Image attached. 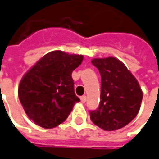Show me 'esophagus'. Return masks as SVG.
<instances>
[{
    "label": "esophagus",
    "instance_id": "1",
    "mask_svg": "<svg viewBox=\"0 0 159 159\" xmlns=\"http://www.w3.org/2000/svg\"><path fill=\"white\" fill-rule=\"evenodd\" d=\"M80 101H81L82 103H85V102H87V96L83 95V96L80 97Z\"/></svg>",
    "mask_w": 159,
    "mask_h": 159
}]
</instances>
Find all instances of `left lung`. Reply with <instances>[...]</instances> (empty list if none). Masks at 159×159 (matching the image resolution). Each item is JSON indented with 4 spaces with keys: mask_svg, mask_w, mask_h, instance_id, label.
Instances as JSON below:
<instances>
[{
    "mask_svg": "<svg viewBox=\"0 0 159 159\" xmlns=\"http://www.w3.org/2000/svg\"><path fill=\"white\" fill-rule=\"evenodd\" d=\"M92 64L101 73L102 90L100 106L90 111V118L104 130L122 129L139 112L141 87L125 65L116 57L94 58Z\"/></svg>",
    "mask_w": 159,
    "mask_h": 159,
    "instance_id": "1",
    "label": "left lung"
}]
</instances>
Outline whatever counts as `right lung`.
Segmentation results:
<instances>
[{"label": "right lung", "instance_id": "right-lung-1", "mask_svg": "<svg viewBox=\"0 0 159 159\" xmlns=\"http://www.w3.org/2000/svg\"><path fill=\"white\" fill-rule=\"evenodd\" d=\"M82 60V55L54 51L24 74L18 96L25 113L37 125L44 129L59 125L80 102L74 93L72 72Z\"/></svg>", "mask_w": 159, "mask_h": 159}]
</instances>
